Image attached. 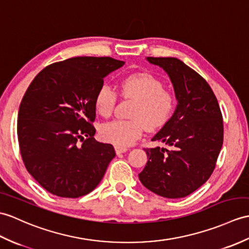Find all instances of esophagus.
Segmentation results:
<instances>
[{
	"instance_id": "obj_1",
	"label": "esophagus",
	"mask_w": 249,
	"mask_h": 249,
	"mask_svg": "<svg viewBox=\"0 0 249 249\" xmlns=\"http://www.w3.org/2000/svg\"><path fill=\"white\" fill-rule=\"evenodd\" d=\"M115 152H117V154H122V153H125L128 151V148L127 147H124V146H119V145H115Z\"/></svg>"
}]
</instances>
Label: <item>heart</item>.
I'll return each instance as SVG.
<instances>
[{"instance_id":"heart-1","label":"heart","mask_w":249,"mask_h":249,"mask_svg":"<svg viewBox=\"0 0 249 249\" xmlns=\"http://www.w3.org/2000/svg\"><path fill=\"white\" fill-rule=\"evenodd\" d=\"M120 90L124 97L136 100V104L130 113L132 120H114L101 127L102 138L115 145H131L143 135L146 126L151 129L159 128L175 111V94L164 89V84L152 74H130L121 80ZM117 102L118 95L110 86L102 85L98 88L94 106L102 117H110Z\"/></svg>"}]
</instances>
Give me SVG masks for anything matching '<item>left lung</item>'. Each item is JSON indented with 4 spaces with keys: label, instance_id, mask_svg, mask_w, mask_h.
I'll use <instances>...</instances> for the list:
<instances>
[{
    "label": "left lung",
    "instance_id": "obj_1",
    "mask_svg": "<svg viewBox=\"0 0 249 249\" xmlns=\"http://www.w3.org/2000/svg\"><path fill=\"white\" fill-rule=\"evenodd\" d=\"M169 74L178 101L172 118L152 139L167 146L144 148L147 163L139 174L142 184L166 198L193 193L215 169L224 138L223 115L211 87L174 57H147Z\"/></svg>",
    "mask_w": 249,
    "mask_h": 249
}]
</instances>
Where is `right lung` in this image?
Returning a JSON list of instances; mask_svg holds the SVG:
<instances>
[{"mask_svg": "<svg viewBox=\"0 0 249 249\" xmlns=\"http://www.w3.org/2000/svg\"><path fill=\"white\" fill-rule=\"evenodd\" d=\"M111 57H73L37 74L20 104L18 140L27 172L48 192L77 198L93 191L114 158L94 139V98L104 77L124 66Z\"/></svg>", "mask_w": 249, "mask_h": 249, "instance_id": "obj_1", "label": "right lung"}]
</instances>
